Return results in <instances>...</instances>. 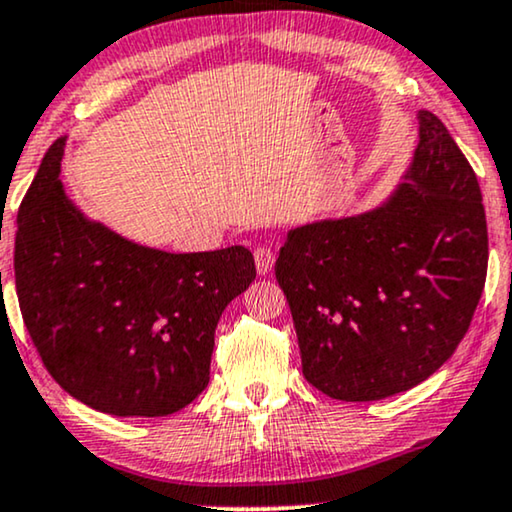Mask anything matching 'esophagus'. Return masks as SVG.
Instances as JSON below:
<instances>
[{
	"mask_svg": "<svg viewBox=\"0 0 512 512\" xmlns=\"http://www.w3.org/2000/svg\"><path fill=\"white\" fill-rule=\"evenodd\" d=\"M274 262H276L274 250L267 248V245H260V248L255 250V267L262 276L271 274V269H274Z\"/></svg>",
	"mask_w": 512,
	"mask_h": 512,
	"instance_id": "esophagus-1",
	"label": "esophagus"
}]
</instances>
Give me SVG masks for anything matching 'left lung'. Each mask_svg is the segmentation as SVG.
<instances>
[{"instance_id":"1","label":"left lung","mask_w":512,"mask_h":512,"mask_svg":"<svg viewBox=\"0 0 512 512\" xmlns=\"http://www.w3.org/2000/svg\"><path fill=\"white\" fill-rule=\"evenodd\" d=\"M417 124L410 166L379 206L299 224L278 252L302 372L335 400L370 403L426 381L485 288L478 177L435 114L419 109Z\"/></svg>"}]
</instances>
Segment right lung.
<instances>
[{
  "mask_svg": "<svg viewBox=\"0 0 512 512\" xmlns=\"http://www.w3.org/2000/svg\"><path fill=\"white\" fill-rule=\"evenodd\" d=\"M60 138L18 210L13 269L25 327L72 398L166 417L208 386L215 327L255 281L243 245L166 252L91 220L65 192Z\"/></svg>",
  "mask_w": 512,
  "mask_h": 512,
  "instance_id": "right-lung-1",
  "label": "right lung"
}]
</instances>
